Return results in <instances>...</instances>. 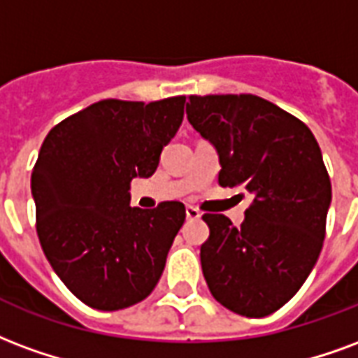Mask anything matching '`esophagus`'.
Masks as SVG:
<instances>
[{
  "label": "esophagus",
  "instance_id": "34e87169",
  "mask_svg": "<svg viewBox=\"0 0 358 358\" xmlns=\"http://www.w3.org/2000/svg\"><path fill=\"white\" fill-rule=\"evenodd\" d=\"M187 219H190V221H194V219H200L202 217V213L196 210V208H192V206H187Z\"/></svg>",
  "mask_w": 358,
  "mask_h": 358
}]
</instances>
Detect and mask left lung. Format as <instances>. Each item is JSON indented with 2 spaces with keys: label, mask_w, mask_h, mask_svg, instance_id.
<instances>
[{
  "label": "left lung",
  "mask_w": 358,
  "mask_h": 358,
  "mask_svg": "<svg viewBox=\"0 0 358 358\" xmlns=\"http://www.w3.org/2000/svg\"><path fill=\"white\" fill-rule=\"evenodd\" d=\"M187 118L215 147L219 185L252 194L242 225L206 213L200 248L211 296L229 311L267 317L288 303L324 242L332 185L311 129L255 95L189 96Z\"/></svg>",
  "instance_id": "left-lung-1"
}]
</instances>
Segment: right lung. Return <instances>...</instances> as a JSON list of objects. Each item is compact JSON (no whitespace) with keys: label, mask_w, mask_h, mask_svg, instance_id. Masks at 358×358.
<instances>
[{"label":"right lung","mask_w":358,"mask_h":358,"mask_svg":"<svg viewBox=\"0 0 358 358\" xmlns=\"http://www.w3.org/2000/svg\"><path fill=\"white\" fill-rule=\"evenodd\" d=\"M185 103L99 101L55 125L41 145L32 171L40 244L64 286L93 309L139 303L164 273L185 206L131 208L129 185L156 171Z\"/></svg>","instance_id":"add662e5"}]
</instances>
